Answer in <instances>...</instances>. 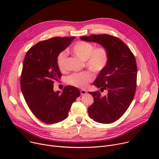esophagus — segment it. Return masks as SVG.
<instances>
[{
    "label": "esophagus",
    "instance_id": "obj_1",
    "mask_svg": "<svg viewBox=\"0 0 159 159\" xmlns=\"http://www.w3.org/2000/svg\"><path fill=\"white\" fill-rule=\"evenodd\" d=\"M87 93H88V91H87L86 90H84V89H81V90H80V94H81L82 95H86V94H87Z\"/></svg>",
    "mask_w": 159,
    "mask_h": 159
}]
</instances>
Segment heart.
<instances>
[{"label":"heart","mask_w":159,"mask_h":159,"mask_svg":"<svg viewBox=\"0 0 159 159\" xmlns=\"http://www.w3.org/2000/svg\"><path fill=\"white\" fill-rule=\"evenodd\" d=\"M73 52L77 57L84 61L87 68L95 73L102 71L108 63L109 56L104 47L95 48L94 46L87 42L80 41L73 47ZM68 53L63 51L57 57V65L61 71L67 68ZM93 76L89 71L73 73L67 78V83L79 88H85L88 83L93 79Z\"/></svg>","instance_id":"heart-1"}]
</instances>
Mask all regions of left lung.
Wrapping results in <instances>:
<instances>
[{"mask_svg": "<svg viewBox=\"0 0 159 159\" xmlns=\"http://www.w3.org/2000/svg\"><path fill=\"white\" fill-rule=\"evenodd\" d=\"M80 39L101 44L108 53L107 65L93 82L101 92L107 90V93L101 96L99 91L89 92L94 102L88 110L89 117L94 121L112 123L126 112L134 97L137 75L135 56L124 42L114 36L91 35Z\"/></svg>", "mask_w": 159, "mask_h": 159, "instance_id": "1", "label": "left lung"}]
</instances>
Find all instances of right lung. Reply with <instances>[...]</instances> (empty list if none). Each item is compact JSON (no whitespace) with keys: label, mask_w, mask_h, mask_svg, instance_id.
Masks as SVG:
<instances>
[{"label":"right lung","mask_w":159,"mask_h":159,"mask_svg":"<svg viewBox=\"0 0 159 159\" xmlns=\"http://www.w3.org/2000/svg\"><path fill=\"white\" fill-rule=\"evenodd\" d=\"M55 37L40 41L25 56L20 88L29 108L37 119L46 124L66 119L71 104L80 93L78 88L66 86L62 93L54 91L53 83L61 77L57 57L75 39Z\"/></svg>","instance_id":"1"}]
</instances>
